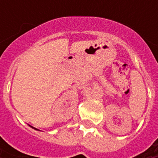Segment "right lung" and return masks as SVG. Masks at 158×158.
Returning <instances> with one entry per match:
<instances>
[{
  "label": "right lung",
  "instance_id": "add662e5",
  "mask_svg": "<svg viewBox=\"0 0 158 158\" xmlns=\"http://www.w3.org/2000/svg\"><path fill=\"white\" fill-rule=\"evenodd\" d=\"M34 129H35V128H34ZM35 130H36V129H35Z\"/></svg>",
  "mask_w": 158,
  "mask_h": 158
}]
</instances>
